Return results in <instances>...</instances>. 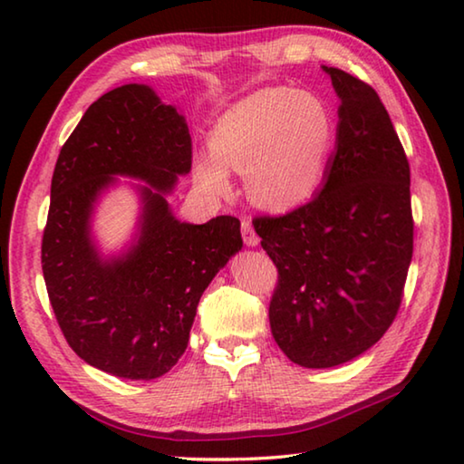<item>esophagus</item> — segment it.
Segmentation results:
<instances>
[{
  "label": "esophagus",
  "instance_id": "obj_1",
  "mask_svg": "<svg viewBox=\"0 0 464 464\" xmlns=\"http://www.w3.org/2000/svg\"><path fill=\"white\" fill-rule=\"evenodd\" d=\"M241 235H243V241H246V246L249 247H256L257 243H260V237H257L254 231V225H251V221L246 217L241 218Z\"/></svg>",
  "mask_w": 464,
  "mask_h": 464
}]
</instances>
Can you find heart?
<instances>
[{
    "label": "heart",
    "mask_w": 464,
    "mask_h": 464,
    "mask_svg": "<svg viewBox=\"0 0 464 464\" xmlns=\"http://www.w3.org/2000/svg\"><path fill=\"white\" fill-rule=\"evenodd\" d=\"M334 124L319 98L286 88L251 93L227 110L210 132L213 155L196 161V179L229 192V169L247 171L249 192L270 208L307 200L324 179Z\"/></svg>",
    "instance_id": "heart-1"
}]
</instances>
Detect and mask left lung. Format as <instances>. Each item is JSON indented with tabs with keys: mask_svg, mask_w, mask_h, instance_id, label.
Listing matches in <instances>:
<instances>
[{
	"mask_svg": "<svg viewBox=\"0 0 464 464\" xmlns=\"http://www.w3.org/2000/svg\"><path fill=\"white\" fill-rule=\"evenodd\" d=\"M342 100L321 192L254 217L278 270L270 327L295 364L332 368L381 340L401 307L413 256L410 161L371 85L324 67Z\"/></svg>",
	"mask_w": 464,
	"mask_h": 464,
	"instance_id": "1",
	"label": "left lung"
}]
</instances>
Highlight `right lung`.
I'll return each instance as SVG.
<instances>
[{
	"instance_id": "1",
	"label": "right lung",
	"mask_w": 464,
	"mask_h": 464,
	"mask_svg": "<svg viewBox=\"0 0 464 464\" xmlns=\"http://www.w3.org/2000/svg\"><path fill=\"white\" fill-rule=\"evenodd\" d=\"M192 168V139L174 106L129 83L85 110L61 147L43 233V276L57 324L85 362L130 381L166 374L184 354L196 307L215 274L241 249L239 218L179 223L163 194ZM114 173L147 179L140 243L104 263L89 215Z\"/></svg>"
}]
</instances>
